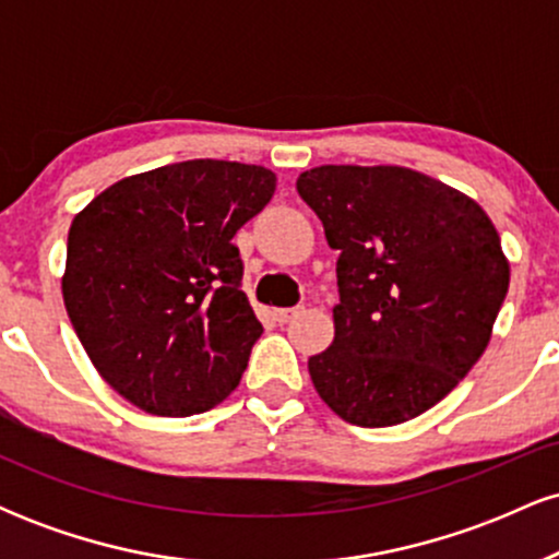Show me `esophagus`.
<instances>
[{"instance_id":"esophagus-1","label":"esophagus","mask_w":559,"mask_h":559,"mask_svg":"<svg viewBox=\"0 0 559 559\" xmlns=\"http://www.w3.org/2000/svg\"><path fill=\"white\" fill-rule=\"evenodd\" d=\"M301 310H305V307H278V310H273V318L278 320V323H288V320L297 318Z\"/></svg>"}]
</instances>
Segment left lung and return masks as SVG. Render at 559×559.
I'll list each match as a JSON object with an SVG mask.
<instances>
[{
  "instance_id": "left-lung-1",
  "label": "left lung",
  "mask_w": 559,
  "mask_h": 559,
  "mask_svg": "<svg viewBox=\"0 0 559 559\" xmlns=\"http://www.w3.org/2000/svg\"><path fill=\"white\" fill-rule=\"evenodd\" d=\"M297 191L338 249L333 342L307 360L320 400L362 428L418 418L491 342L510 286L491 217L402 165H320Z\"/></svg>"
}]
</instances>
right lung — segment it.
I'll use <instances>...</instances> for the list:
<instances>
[{"mask_svg": "<svg viewBox=\"0 0 559 559\" xmlns=\"http://www.w3.org/2000/svg\"><path fill=\"white\" fill-rule=\"evenodd\" d=\"M273 191L262 165L186 159L107 186L73 217L62 299L123 400L186 418L239 386L262 325L230 239Z\"/></svg>", "mask_w": 559, "mask_h": 559, "instance_id": "obj_1", "label": "right lung"}]
</instances>
